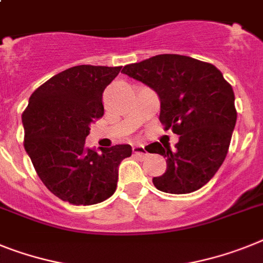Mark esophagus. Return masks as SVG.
I'll return each mask as SVG.
<instances>
[{"label": "esophagus", "mask_w": 263, "mask_h": 263, "mask_svg": "<svg viewBox=\"0 0 263 263\" xmlns=\"http://www.w3.org/2000/svg\"><path fill=\"white\" fill-rule=\"evenodd\" d=\"M132 149H134V154H136V155L140 156V158H145V156L148 155V152H147V149L144 148V145L136 144L132 147Z\"/></svg>", "instance_id": "esophagus-1"}]
</instances>
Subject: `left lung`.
<instances>
[{"label": "left lung", "instance_id": "left-lung-1", "mask_svg": "<svg viewBox=\"0 0 263 263\" xmlns=\"http://www.w3.org/2000/svg\"><path fill=\"white\" fill-rule=\"evenodd\" d=\"M155 90L159 120L179 136L175 148L155 142L148 152L167 158V170L154 178L163 193L189 194L215 175L229 151L237 109L234 90L213 64L180 54H158L121 70Z\"/></svg>", "mask_w": 263, "mask_h": 263}]
</instances>
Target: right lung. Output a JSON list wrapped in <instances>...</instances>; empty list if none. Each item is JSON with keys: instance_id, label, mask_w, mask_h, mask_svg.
<instances>
[{"instance_id": "add662e5", "label": "right lung", "mask_w": 263, "mask_h": 263, "mask_svg": "<svg viewBox=\"0 0 263 263\" xmlns=\"http://www.w3.org/2000/svg\"><path fill=\"white\" fill-rule=\"evenodd\" d=\"M121 67L77 65L37 88L23 114L24 147L43 183L64 202L89 206L108 199L118 186L119 164L129 144L101 154L85 147L92 121L104 115L103 92Z\"/></svg>"}]
</instances>
